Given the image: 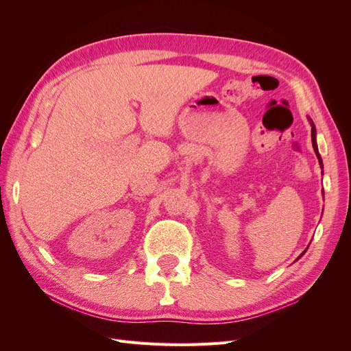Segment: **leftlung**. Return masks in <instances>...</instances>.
<instances>
[{
  "label": "left lung",
  "instance_id": "obj_1",
  "mask_svg": "<svg viewBox=\"0 0 351 351\" xmlns=\"http://www.w3.org/2000/svg\"><path fill=\"white\" fill-rule=\"evenodd\" d=\"M311 124H312V145H313V149H315V154H316L317 159H319V164H321V167H322V159H321L319 152H317V146H316V129H315V124H313L312 120H311ZM302 254H303V253H302ZM302 254H300V256H302Z\"/></svg>",
  "mask_w": 351,
  "mask_h": 351
}]
</instances>
